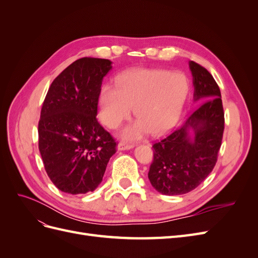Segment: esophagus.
Segmentation results:
<instances>
[{
    "instance_id": "obj_1",
    "label": "esophagus",
    "mask_w": 258,
    "mask_h": 258,
    "mask_svg": "<svg viewBox=\"0 0 258 258\" xmlns=\"http://www.w3.org/2000/svg\"><path fill=\"white\" fill-rule=\"evenodd\" d=\"M135 145L134 144H128V143H123L120 142L117 145V150L118 151H127V150H131V148H134Z\"/></svg>"
}]
</instances>
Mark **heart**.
<instances>
[{"label":"heart","instance_id":"1","mask_svg":"<svg viewBox=\"0 0 258 258\" xmlns=\"http://www.w3.org/2000/svg\"><path fill=\"white\" fill-rule=\"evenodd\" d=\"M189 85L186 76L167 70H131L116 79V85L102 86L99 116L108 128L128 119L132 107L138 120L121 132L126 139H139L146 132L161 135L176 123Z\"/></svg>","mask_w":258,"mask_h":258}]
</instances>
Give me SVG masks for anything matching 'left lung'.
I'll return each mask as SVG.
<instances>
[{
	"label": "left lung",
	"mask_w": 258,
	"mask_h": 258,
	"mask_svg": "<svg viewBox=\"0 0 258 258\" xmlns=\"http://www.w3.org/2000/svg\"><path fill=\"white\" fill-rule=\"evenodd\" d=\"M197 110L166 139L155 143L148 179L167 196L191 191L212 172L222 145L224 110L221 90L204 67L189 61Z\"/></svg>",
	"instance_id": "obj_1"
}]
</instances>
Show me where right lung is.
I'll return each instance as SVG.
<instances>
[{
    "instance_id": "right-lung-1",
    "label": "right lung",
    "mask_w": 258,
    "mask_h": 258,
    "mask_svg": "<svg viewBox=\"0 0 258 258\" xmlns=\"http://www.w3.org/2000/svg\"><path fill=\"white\" fill-rule=\"evenodd\" d=\"M112 61L82 58L51 83L38 121V148L53 185L71 195L93 191L102 182L116 142L97 120L103 77Z\"/></svg>"
}]
</instances>
